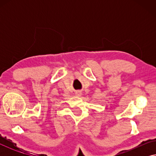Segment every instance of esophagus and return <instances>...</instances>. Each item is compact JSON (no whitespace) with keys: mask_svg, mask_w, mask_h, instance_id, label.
Here are the masks:
<instances>
[{"mask_svg":"<svg viewBox=\"0 0 156 156\" xmlns=\"http://www.w3.org/2000/svg\"><path fill=\"white\" fill-rule=\"evenodd\" d=\"M76 96H78V97H80V96L82 95V92H81L80 91H76Z\"/></svg>","mask_w":156,"mask_h":156,"instance_id":"esophagus-1","label":"esophagus"}]
</instances>
